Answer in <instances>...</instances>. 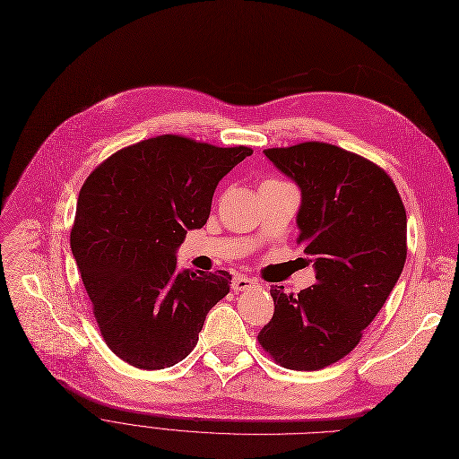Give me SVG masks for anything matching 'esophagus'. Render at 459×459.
I'll return each instance as SVG.
<instances>
[{"instance_id":"34e87169","label":"esophagus","mask_w":459,"mask_h":459,"mask_svg":"<svg viewBox=\"0 0 459 459\" xmlns=\"http://www.w3.org/2000/svg\"><path fill=\"white\" fill-rule=\"evenodd\" d=\"M255 280L254 278H248V276H243V274H235L233 276V281H231V288L233 291H247L250 288H255Z\"/></svg>"}]
</instances>
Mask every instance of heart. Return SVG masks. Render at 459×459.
<instances>
[{
    "instance_id": "obj_1",
    "label": "heart",
    "mask_w": 459,
    "mask_h": 459,
    "mask_svg": "<svg viewBox=\"0 0 459 459\" xmlns=\"http://www.w3.org/2000/svg\"><path fill=\"white\" fill-rule=\"evenodd\" d=\"M271 183H280V181H271Z\"/></svg>"
}]
</instances>
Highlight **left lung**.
Instances as JSON below:
<instances>
[{
    "label": "left lung",
    "instance_id": "left-lung-1",
    "mask_svg": "<svg viewBox=\"0 0 459 459\" xmlns=\"http://www.w3.org/2000/svg\"><path fill=\"white\" fill-rule=\"evenodd\" d=\"M300 188L297 243L316 283L300 293L271 288L273 319L259 345L276 364L314 372L351 353L383 308L407 257V216L396 185L368 159L323 142L265 149Z\"/></svg>",
    "mask_w": 459,
    "mask_h": 459
}]
</instances>
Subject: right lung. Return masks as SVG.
<instances>
[{"instance_id": "right-lung-1", "label": "right lung", "mask_w": 459, "mask_h": 459, "mask_svg": "<svg viewBox=\"0 0 459 459\" xmlns=\"http://www.w3.org/2000/svg\"><path fill=\"white\" fill-rule=\"evenodd\" d=\"M250 155L164 134L114 152L85 179L71 248L106 345L130 366L181 362L230 293V273H178L176 252L205 226L218 181Z\"/></svg>"}]
</instances>
